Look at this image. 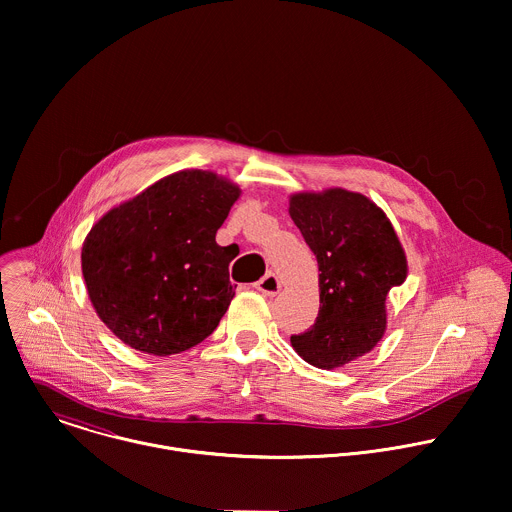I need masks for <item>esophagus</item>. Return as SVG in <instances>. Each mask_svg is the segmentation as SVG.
Masks as SVG:
<instances>
[{
  "label": "esophagus",
  "instance_id": "34e87169",
  "mask_svg": "<svg viewBox=\"0 0 512 512\" xmlns=\"http://www.w3.org/2000/svg\"><path fill=\"white\" fill-rule=\"evenodd\" d=\"M255 289L261 291L263 295L273 297V295H277V293L281 291V281H279V277H277L275 273H267L265 277H261V279L255 283Z\"/></svg>",
  "mask_w": 512,
  "mask_h": 512
}]
</instances>
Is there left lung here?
<instances>
[{"mask_svg": "<svg viewBox=\"0 0 512 512\" xmlns=\"http://www.w3.org/2000/svg\"><path fill=\"white\" fill-rule=\"evenodd\" d=\"M289 215L321 271L319 313L291 346L315 368H342L384 337L386 297L406 279V253L386 213L360 193H295Z\"/></svg>", "mask_w": 512, "mask_h": 512, "instance_id": "obj_1", "label": "left lung"}]
</instances>
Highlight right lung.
I'll return each instance as SVG.
<instances>
[{
    "mask_svg": "<svg viewBox=\"0 0 512 512\" xmlns=\"http://www.w3.org/2000/svg\"><path fill=\"white\" fill-rule=\"evenodd\" d=\"M241 189L211 170H181L110 209L82 247L88 297L122 342L181 354L215 331L235 287L215 235Z\"/></svg>",
    "mask_w": 512,
    "mask_h": 512,
    "instance_id": "right-lung-1",
    "label": "right lung"
}]
</instances>
